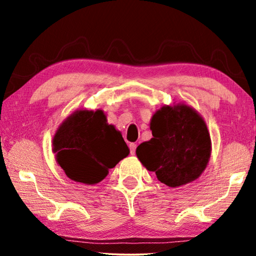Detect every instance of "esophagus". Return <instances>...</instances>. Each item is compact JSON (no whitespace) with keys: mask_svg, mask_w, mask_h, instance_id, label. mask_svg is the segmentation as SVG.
<instances>
[{"mask_svg":"<svg viewBox=\"0 0 256 256\" xmlns=\"http://www.w3.org/2000/svg\"><path fill=\"white\" fill-rule=\"evenodd\" d=\"M136 144H130V151H131V154H136Z\"/></svg>","mask_w":256,"mask_h":256,"instance_id":"1","label":"esophagus"}]
</instances>
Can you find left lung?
Masks as SVG:
<instances>
[{"instance_id":"obj_1","label":"left lung","mask_w":256,"mask_h":256,"mask_svg":"<svg viewBox=\"0 0 256 256\" xmlns=\"http://www.w3.org/2000/svg\"><path fill=\"white\" fill-rule=\"evenodd\" d=\"M152 136L136 148V157L158 180L178 188L198 180L211 156V138L202 116L186 104L164 105L150 120Z\"/></svg>"}]
</instances>
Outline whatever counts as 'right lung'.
Returning a JSON list of instances; mask_svg holds the SVG:
<instances>
[{
  "label": "right lung",
  "instance_id": "right-lung-1",
  "mask_svg": "<svg viewBox=\"0 0 256 256\" xmlns=\"http://www.w3.org/2000/svg\"><path fill=\"white\" fill-rule=\"evenodd\" d=\"M53 152L68 178L94 185L128 157L122 134L107 123L102 110H78L60 124L53 136Z\"/></svg>",
  "mask_w": 256,
  "mask_h": 256
}]
</instances>
